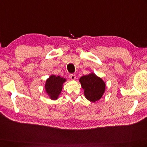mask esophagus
Returning <instances> with one entry per match:
<instances>
[{
	"label": "esophagus",
	"instance_id": "34e87169",
	"mask_svg": "<svg viewBox=\"0 0 147 147\" xmlns=\"http://www.w3.org/2000/svg\"><path fill=\"white\" fill-rule=\"evenodd\" d=\"M69 78L71 80H76V75L74 74H71L69 75Z\"/></svg>",
	"mask_w": 147,
	"mask_h": 147
}]
</instances>
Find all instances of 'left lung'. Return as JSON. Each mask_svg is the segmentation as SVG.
I'll use <instances>...</instances> for the list:
<instances>
[{
	"mask_svg": "<svg viewBox=\"0 0 147 147\" xmlns=\"http://www.w3.org/2000/svg\"><path fill=\"white\" fill-rule=\"evenodd\" d=\"M79 82L84 90V95L89 101L96 102L102 98L106 90V83L102 78L92 72L80 78Z\"/></svg>",
	"mask_w": 147,
	"mask_h": 147,
	"instance_id": "1",
	"label": "left lung"
}]
</instances>
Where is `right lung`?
<instances>
[{"instance_id":"obj_1","label":"right lung","mask_w":147,"mask_h":147,"mask_svg":"<svg viewBox=\"0 0 147 147\" xmlns=\"http://www.w3.org/2000/svg\"><path fill=\"white\" fill-rule=\"evenodd\" d=\"M67 81L64 78L60 76H56L51 74L46 80L45 84V91L48 97L51 100H57L59 98V96L63 88V85Z\"/></svg>"}]
</instances>
